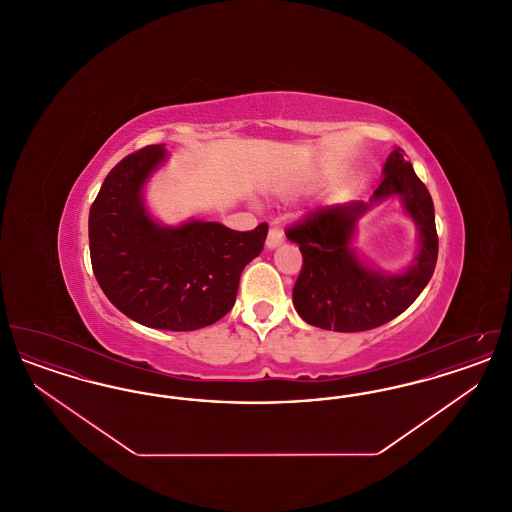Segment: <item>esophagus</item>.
<instances>
[{
  "mask_svg": "<svg viewBox=\"0 0 512 512\" xmlns=\"http://www.w3.org/2000/svg\"><path fill=\"white\" fill-rule=\"evenodd\" d=\"M282 242H284L282 230L280 228H270L267 236V249H276Z\"/></svg>",
  "mask_w": 512,
  "mask_h": 512,
  "instance_id": "1",
  "label": "esophagus"
}]
</instances>
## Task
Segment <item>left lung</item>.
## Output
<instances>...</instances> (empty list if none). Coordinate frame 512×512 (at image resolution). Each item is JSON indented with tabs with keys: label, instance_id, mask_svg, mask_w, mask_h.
<instances>
[{
	"label": "left lung",
	"instance_id": "obj_1",
	"mask_svg": "<svg viewBox=\"0 0 512 512\" xmlns=\"http://www.w3.org/2000/svg\"><path fill=\"white\" fill-rule=\"evenodd\" d=\"M382 182L368 201L328 205L286 236L299 245L303 268L293 286V307L307 324L334 332H363L390 322L411 307L430 282L438 261L434 201L401 147L382 169ZM397 196L419 230L414 263L399 275L372 268L356 255V222L376 204Z\"/></svg>",
	"mask_w": 512,
	"mask_h": 512
}]
</instances>
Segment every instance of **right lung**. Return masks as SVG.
Listing matches in <instances>:
<instances>
[{"instance_id": "add662e5", "label": "right lung", "mask_w": 512, "mask_h": 512, "mask_svg": "<svg viewBox=\"0 0 512 512\" xmlns=\"http://www.w3.org/2000/svg\"><path fill=\"white\" fill-rule=\"evenodd\" d=\"M167 157L163 144L147 146L107 174L90 209V257L99 288L126 317L190 332L234 307L242 270L263 251L268 226L236 232L209 220L157 222L144 190Z\"/></svg>"}]
</instances>
